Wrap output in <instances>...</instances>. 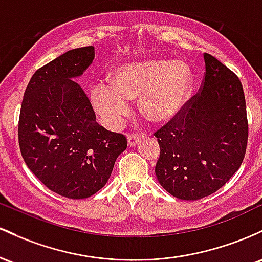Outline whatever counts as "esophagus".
Masks as SVG:
<instances>
[{
    "instance_id": "34e87169",
    "label": "esophagus",
    "mask_w": 262,
    "mask_h": 262,
    "mask_svg": "<svg viewBox=\"0 0 262 262\" xmlns=\"http://www.w3.org/2000/svg\"><path fill=\"white\" fill-rule=\"evenodd\" d=\"M139 142H140V137L137 136V135H134V134H128L127 135V143H128V146L135 147Z\"/></svg>"
}]
</instances>
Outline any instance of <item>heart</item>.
<instances>
[{"label":"heart","instance_id":"heart-1","mask_svg":"<svg viewBox=\"0 0 262 262\" xmlns=\"http://www.w3.org/2000/svg\"><path fill=\"white\" fill-rule=\"evenodd\" d=\"M195 76L183 60L152 58L115 68L108 85L90 89V102L101 122L115 128L128 113L127 101L139 99L141 116L154 125H166L187 107L194 92Z\"/></svg>","mask_w":262,"mask_h":262}]
</instances>
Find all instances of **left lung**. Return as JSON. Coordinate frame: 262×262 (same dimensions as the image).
<instances>
[{
	"instance_id": "obj_1",
	"label": "left lung",
	"mask_w": 262,
	"mask_h": 262,
	"mask_svg": "<svg viewBox=\"0 0 262 262\" xmlns=\"http://www.w3.org/2000/svg\"><path fill=\"white\" fill-rule=\"evenodd\" d=\"M202 92L186 113L156 132V177L169 194L198 201L220 189L242 166L248 143L243 85L213 55L204 54Z\"/></svg>"
}]
</instances>
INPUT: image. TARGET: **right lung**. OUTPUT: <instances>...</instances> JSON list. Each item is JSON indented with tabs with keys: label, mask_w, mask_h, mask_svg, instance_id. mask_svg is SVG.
I'll return each mask as SVG.
<instances>
[{
	"label": "right lung",
	"mask_w": 262,
	"mask_h": 262,
	"mask_svg": "<svg viewBox=\"0 0 262 262\" xmlns=\"http://www.w3.org/2000/svg\"><path fill=\"white\" fill-rule=\"evenodd\" d=\"M95 58L94 47L64 53L38 69L23 96L18 123L20 154L52 192L84 199L106 184L125 136L105 130L80 85Z\"/></svg>",
	"instance_id": "add662e5"
}]
</instances>
